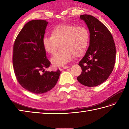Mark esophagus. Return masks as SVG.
Listing matches in <instances>:
<instances>
[{
	"label": "esophagus",
	"instance_id": "obj_1",
	"mask_svg": "<svg viewBox=\"0 0 129 129\" xmlns=\"http://www.w3.org/2000/svg\"><path fill=\"white\" fill-rule=\"evenodd\" d=\"M69 68V66H64V67H60L59 68V70H64V69H67V68Z\"/></svg>",
	"mask_w": 129,
	"mask_h": 129
}]
</instances>
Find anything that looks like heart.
I'll return each mask as SVG.
<instances>
[{
    "mask_svg": "<svg viewBox=\"0 0 129 129\" xmlns=\"http://www.w3.org/2000/svg\"><path fill=\"white\" fill-rule=\"evenodd\" d=\"M89 38V31L85 27L61 24L52 29L51 36L43 38V44L47 53L54 55L60 44L61 48L51 61L55 66L61 67L69 62L73 55L79 57L84 53Z\"/></svg>",
    "mask_w": 129,
    "mask_h": 129,
    "instance_id": "1",
    "label": "heart"
}]
</instances>
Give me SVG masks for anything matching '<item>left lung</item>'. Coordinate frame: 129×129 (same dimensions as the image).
<instances>
[{"mask_svg": "<svg viewBox=\"0 0 129 129\" xmlns=\"http://www.w3.org/2000/svg\"><path fill=\"white\" fill-rule=\"evenodd\" d=\"M90 31V45L79 63L81 73L77 78L80 84L96 86L108 79L113 72L116 58V47L111 33L94 16L81 15Z\"/></svg>", "mask_w": 129, "mask_h": 129, "instance_id": "left-lung-1", "label": "left lung"}]
</instances>
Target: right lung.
<instances>
[{
	"mask_svg": "<svg viewBox=\"0 0 129 129\" xmlns=\"http://www.w3.org/2000/svg\"><path fill=\"white\" fill-rule=\"evenodd\" d=\"M47 24L43 20L29 21L13 45V64L16 79L23 88L37 94L53 89L61 73L59 69L56 72L45 71L51 64L43 44Z\"/></svg>",
	"mask_w": 129,
	"mask_h": 129,
	"instance_id": "right-lung-1",
	"label": "right lung"
}]
</instances>
